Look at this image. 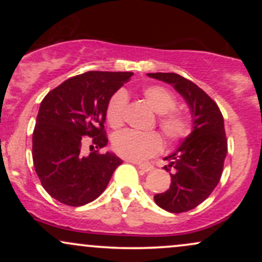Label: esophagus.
I'll return each instance as SVG.
<instances>
[{"label":"esophagus","mask_w":262,"mask_h":262,"mask_svg":"<svg viewBox=\"0 0 262 262\" xmlns=\"http://www.w3.org/2000/svg\"><path fill=\"white\" fill-rule=\"evenodd\" d=\"M133 162L135 165H137L138 167H139V169L145 171V172H148V171L152 170V165H150V164H140V162H137V161H133Z\"/></svg>","instance_id":"esophagus-1"}]
</instances>
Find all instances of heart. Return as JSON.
Here are the masks:
<instances>
[{"mask_svg":"<svg viewBox=\"0 0 262 262\" xmlns=\"http://www.w3.org/2000/svg\"><path fill=\"white\" fill-rule=\"evenodd\" d=\"M143 100L152 112L159 116V128L170 143L185 139L191 133V123L186 114L176 111V97L162 86L151 85L141 91ZM127 95L123 91L114 93L108 102L106 117L113 129L124 124L127 110ZM114 151L128 160L141 161L160 151L162 140L158 133H135L125 130L114 135L112 140Z\"/></svg>","mask_w":262,"mask_h":262,"instance_id":"heart-1","label":"heart"}]
</instances>
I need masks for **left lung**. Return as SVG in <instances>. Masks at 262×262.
<instances>
[{"instance_id": "obj_1", "label": "left lung", "mask_w": 262, "mask_h": 262, "mask_svg": "<svg viewBox=\"0 0 262 262\" xmlns=\"http://www.w3.org/2000/svg\"><path fill=\"white\" fill-rule=\"evenodd\" d=\"M148 76L172 86L191 111L193 130L165 158L170 161L164 166L170 172V187L154 196L155 203L167 212H187L207 200L221 180L228 151L223 116L217 103L192 81L173 73Z\"/></svg>"}]
</instances>
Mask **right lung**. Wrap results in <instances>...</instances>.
Segmentation results:
<instances>
[{
	"label": "right lung",
	"instance_id": "1",
	"mask_svg": "<svg viewBox=\"0 0 262 262\" xmlns=\"http://www.w3.org/2000/svg\"><path fill=\"white\" fill-rule=\"evenodd\" d=\"M133 73L87 71L70 77L41 101L33 132V164L45 191L59 202L80 207L107 187L122 160L113 152H82L83 137L107 145L104 130L111 97Z\"/></svg>",
	"mask_w": 262,
	"mask_h": 262
}]
</instances>
